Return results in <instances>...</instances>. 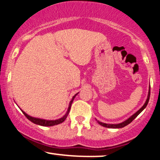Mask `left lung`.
<instances>
[{"instance_id":"8db88e82","label":"left lung","mask_w":160,"mask_h":160,"mask_svg":"<svg viewBox=\"0 0 160 160\" xmlns=\"http://www.w3.org/2000/svg\"><path fill=\"white\" fill-rule=\"evenodd\" d=\"M150 86L149 88V92H148V98H147V101L146 102H145L144 105H143V107L141 108V109H139L138 111L136 113H134V114L132 116V117H130L127 120L124 121V122H121V123H119V124H107V123H103V122H99L98 120L97 122H98V124H100L101 126H104V127H106V128H122L124 127V126H127L128 124H129L130 122H132L133 121L134 119H135L137 117V116L139 114V113H141V111H143V110L145 108L147 107V105H148V102H149V99H150Z\"/></svg>"}]
</instances>
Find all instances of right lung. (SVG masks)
Segmentation results:
<instances>
[{"label": "right lung", "mask_w": 160, "mask_h": 160, "mask_svg": "<svg viewBox=\"0 0 160 160\" xmlns=\"http://www.w3.org/2000/svg\"><path fill=\"white\" fill-rule=\"evenodd\" d=\"M77 95H78V94L75 95L72 98V99H71V102H70V104H69L68 110V111H67V113H66V114L64 116V117H62V118L58 119V120H42V119L34 118V117H30V116H28V114H26V113H25L23 111H22V113H24V115H25V117H26L29 120L32 121V122H34V123H35L37 125H40V126H56V125L62 123V122H64V121L65 120V119L67 118V116H68V113H69V111H70V109H71V104H72L73 101H74L75 96H76Z\"/></svg>", "instance_id": "add662e5"}]
</instances>
